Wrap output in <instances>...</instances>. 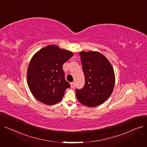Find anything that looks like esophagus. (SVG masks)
Returning <instances> with one entry per match:
<instances>
[{
	"label": "esophagus",
	"mask_w": 147,
	"mask_h": 147,
	"mask_svg": "<svg viewBox=\"0 0 147 147\" xmlns=\"http://www.w3.org/2000/svg\"><path fill=\"white\" fill-rule=\"evenodd\" d=\"M70 85H71V87L72 88H74V82L70 83Z\"/></svg>",
	"instance_id": "esophagus-1"
}]
</instances>
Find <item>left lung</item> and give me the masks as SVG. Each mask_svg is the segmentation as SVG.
I'll return each mask as SVG.
<instances>
[{
    "mask_svg": "<svg viewBox=\"0 0 147 147\" xmlns=\"http://www.w3.org/2000/svg\"><path fill=\"white\" fill-rule=\"evenodd\" d=\"M81 63L84 74V85L76 89L79 101L88 107L103 104L113 90L115 76L112 65L101 53L81 52Z\"/></svg>",
    "mask_w": 147,
    "mask_h": 147,
    "instance_id": "1",
    "label": "left lung"
}]
</instances>
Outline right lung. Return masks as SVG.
Segmentation results:
<instances>
[{"label": "right lung", "instance_id": "obj_1", "mask_svg": "<svg viewBox=\"0 0 147 147\" xmlns=\"http://www.w3.org/2000/svg\"><path fill=\"white\" fill-rule=\"evenodd\" d=\"M73 54L49 45L38 51L30 61L27 83L33 95L45 104H55L63 99L70 84L65 79L63 65Z\"/></svg>", "mask_w": 147, "mask_h": 147}]
</instances>
